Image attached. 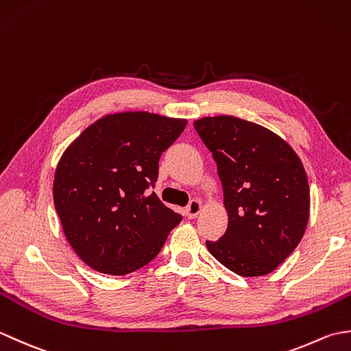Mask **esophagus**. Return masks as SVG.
<instances>
[{
    "instance_id": "1",
    "label": "esophagus",
    "mask_w": 351,
    "mask_h": 351,
    "mask_svg": "<svg viewBox=\"0 0 351 351\" xmlns=\"http://www.w3.org/2000/svg\"><path fill=\"white\" fill-rule=\"evenodd\" d=\"M200 211H202V204H200V200H197V199H193L191 202L189 204V206L185 208V214H187L189 219L197 217V214Z\"/></svg>"
}]
</instances>
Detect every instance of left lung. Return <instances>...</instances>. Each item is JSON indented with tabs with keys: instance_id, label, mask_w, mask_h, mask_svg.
Segmentation results:
<instances>
[{
	"instance_id": "1",
	"label": "left lung",
	"mask_w": 351,
	"mask_h": 351,
	"mask_svg": "<svg viewBox=\"0 0 351 351\" xmlns=\"http://www.w3.org/2000/svg\"><path fill=\"white\" fill-rule=\"evenodd\" d=\"M195 128L217 162L228 229L206 247L245 278L276 270L309 220V184L299 156L270 130L234 116L202 117Z\"/></svg>"
}]
</instances>
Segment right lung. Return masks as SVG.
Wrapping results in <instances>:
<instances>
[{
    "label": "right lung",
    "mask_w": 351,
    "mask_h": 351,
    "mask_svg": "<svg viewBox=\"0 0 351 351\" xmlns=\"http://www.w3.org/2000/svg\"><path fill=\"white\" fill-rule=\"evenodd\" d=\"M187 121L147 111L104 116L66 149L56 169V211L72 249L93 270L122 276L158 255L182 215L149 187L161 154Z\"/></svg>",
    "instance_id": "add662e5"
}]
</instances>
